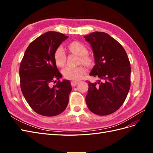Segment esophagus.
Returning <instances> with one entry per match:
<instances>
[{
	"mask_svg": "<svg viewBox=\"0 0 153 153\" xmlns=\"http://www.w3.org/2000/svg\"><path fill=\"white\" fill-rule=\"evenodd\" d=\"M78 81H76V80H73L71 82V84L72 86H75L78 84Z\"/></svg>",
	"mask_w": 153,
	"mask_h": 153,
	"instance_id": "34e87169",
	"label": "esophagus"
}]
</instances>
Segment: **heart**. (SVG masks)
I'll return each instance as SVG.
<instances>
[{
  "instance_id": "b5f03b06",
  "label": "heart",
  "mask_w": 153,
  "mask_h": 153,
  "mask_svg": "<svg viewBox=\"0 0 153 153\" xmlns=\"http://www.w3.org/2000/svg\"><path fill=\"white\" fill-rule=\"evenodd\" d=\"M71 52L80 56L79 62L88 66L91 64L92 59L87 55L88 50L85 45L78 41H73L69 45ZM54 60L57 65L59 67L63 66L66 62V55L62 47H58L54 52ZM62 75L67 79L76 80L80 79L85 73V69L82 66L76 68L66 67L62 71Z\"/></svg>"
}]
</instances>
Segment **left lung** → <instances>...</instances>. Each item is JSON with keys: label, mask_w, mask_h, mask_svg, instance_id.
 Instances as JSON below:
<instances>
[{"label": "left lung", "mask_w": 153, "mask_h": 153, "mask_svg": "<svg viewBox=\"0 0 153 153\" xmlns=\"http://www.w3.org/2000/svg\"><path fill=\"white\" fill-rule=\"evenodd\" d=\"M94 55L95 65L89 75L101 80L89 82L85 101L92 113L107 115L124 103L130 88L131 67L126 51L118 41L103 32L84 36Z\"/></svg>", "instance_id": "1"}]
</instances>
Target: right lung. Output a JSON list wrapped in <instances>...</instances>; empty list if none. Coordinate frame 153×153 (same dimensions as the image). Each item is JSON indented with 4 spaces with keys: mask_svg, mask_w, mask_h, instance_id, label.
Listing matches in <instances>:
<instances>
[{
    "mask_svg": "<svg viewBox=\"0 0 153 153\" xmlns=\"http://www.w3.org/2000/svg\"><path fill=\"white\" fill-rule=\"evenodd\" d=\"M68 38L57 32H46L29 45L20 63L22 94L32 109L43 116L61 114L69 102L71 83L59 80L62 75L54 60L55 50Z\"/></svg>",
    "mask_w": 153,
    "mask_h": 153,
    "instance_id": "add662e5",
    "label": "right lung"
}]
</instances>
